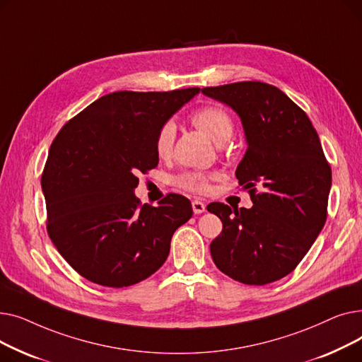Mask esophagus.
Here are the masks:
<instances>
[{"instance_id":"1","label":"esophagus","mask_w":362,"mask_h":362,"mask_svg":"<svg viewBox=\"0 0 362 362\" xmlns=\"http://www.w3.org/2000/svg\"><path fill=\"white\" fill-rule=\"evenodd\" d=\"M192 210L195 214H202L205 211V204L201 201H194L192 202Z\"/></svg>"}]
</instances>
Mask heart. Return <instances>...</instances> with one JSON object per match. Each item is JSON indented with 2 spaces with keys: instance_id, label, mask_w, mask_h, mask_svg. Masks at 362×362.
I'll list each match as a JSON object with an SVG mask.
<instances>
[{
  "instance_id": "obj_1",
  "label": "heart",
  "mask_w": 362,
  "mask_h": 362,
  "mask_svg": "<svg viewBox=\"0 0 362 362\" xmlns=\"http://www.w3.org/2000/svg\"><path fill=\"white\" fill-rule=\"evenodd\" d=\"M192 124L199 129L202 133L210 138L217 145H221L229 141L233 135V120L230 114L226 110L214 105H208L195 111L191 117ZM176 129L173 123H165L160 127L156 136V152L160 158H165L170 156L171 148H173ZM213 176L199 173V171H189L183 173L176 179V183L194 194H205L210 187V179Z\"/></svg>"
}]
</instances>
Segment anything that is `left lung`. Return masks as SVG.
Instances as JSON below:
<instances>
[{
	"instance_id": "8db88e82",
	"label": "left lung",
	"mask_w": 362,
	"mask_h": 362,
	"mask_svg": "<svg viewBox=\"0 0 362 362\" xmlns=\"http://www.w3.org/2000/svg\"><path fill=\"white\" fill-rule=\"evenodd\" d=\"M202 93L230 107L242 122L248 148L236 177L254 204L206 206L223 223L210 245L213 261L245 284L280 280L307 255L327 218L332 170L320 138L307 114L269 83L238 82Z\"/></svg>"
}]
</instances>
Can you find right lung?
<instances>
[{
	"label": "right lung",
	"mask_w": 362,
	"mask_h": 362,
	"mask_svg": "<svg viewBox=\"0 0 362 362\" xmlns=\"http://www.w3.org/2000/svg\"><path fill=\"white\" fill-rule=\"evenodd\" d=\"M199 88L104 95L55 136L41 185L47 230L81 276L126 288L165 262L177 227L192 217L187 198L170 194L157 206L135 197L139 171L157 167L156 136Z\"/></svg>",
	"instance_id": "add662e5"
}]
</instances>
